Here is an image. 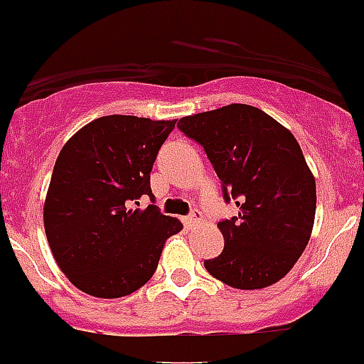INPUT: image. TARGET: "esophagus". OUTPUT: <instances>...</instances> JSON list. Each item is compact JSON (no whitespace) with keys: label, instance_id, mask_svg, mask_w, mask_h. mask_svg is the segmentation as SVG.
I'll use <instances>...</instances> for the list:
<instances>
[{"label":"esophagus","instance_id":"34e87169","mask_svg":"<svg viewBox=\"0 0 364 364\" xmlns=\"http://www.w3.org/2000/svg\"><path fill=\"white\" fill-rule=\"evenodd\" d=\"M200 218H202V214H200V210H193V213L189 214V216L184 218L186 227H195V225L200 221Z\"/></svg>","mask_w":364,"mask_h":364}]
</instances>
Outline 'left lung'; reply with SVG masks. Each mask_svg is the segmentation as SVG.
I'll return each mask as SVG.
<instances>
[{
  "label": "left lung",
  "mask_w": 364,
  "mask_h": 364,
  "mask_svg": "<svg viewBox=\"0 0 364 364\" xmlns=\"http://www.w3.org/2000/svg\"><path fill=\"white\" fill-rule=\"evenodd\" d=\"M176 127L202 144L227 203L237 216L218 223L225 247L203 262L237 289H261L282 279L309 243L316 184L288 128L243 103L182 117Z\"/></svg>",
  "instance_id": "left-lung-1"
}]
</instances>
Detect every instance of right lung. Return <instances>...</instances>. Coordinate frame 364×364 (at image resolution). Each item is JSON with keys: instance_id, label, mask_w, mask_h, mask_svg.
<instances>
[{"instance_id": "1", "label": "right lung", "mask_w": 364, "mask_h": 364, "mask_svg": "<svg viewBox=\"0 0 364 364\" xmlns=\"http://www.w3.org/2000/svg\"><path fill=\"white\" fill-rule=\"evenodd\" d=\"M173 121L103 116L80 128L58 154L44 203L53 257L73 286L119 299L151 279L164 241L182 223L154 205L150 171ZM148 196L152 203L137 210Z\"/></svg>"}]
</instances>
